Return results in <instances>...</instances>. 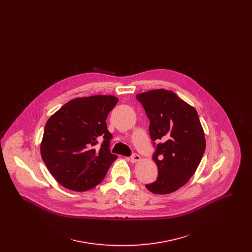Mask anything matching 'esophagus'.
<instances>
[{
	"label": "esophagus",
	"instance_id": "obj_1",
	"mask_svg": "<svg viewBox=\"0 0 252 252\" xmlns=\"http://www.w3.org/2000/svg\"><path fill=\"white\" fill-rule=\"evenodd\" d=\"M128 159H129L131 162L134 163V162H137V161H139V160L141 159V157L139 156L138 154H133V155H132V156L130 157Z\"/></svg>",
	"mask_w": 252,
	"mask_h": 252
}]
</instances>
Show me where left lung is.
Wrapping results in <instances>:
<instances>
[{
	"instance_id": "left-lung-1",
	"label": "left lung",
	"mask_w": 252,
	"mask_h": 252,
	"mask_svg": "<svg viewBox=\"0 0 252 252\" xmlns=\"http://www.w3.org/2000/svg\"><path fill=\"white\" fill-rule=\"evenodd\" d=\"M136 98L150 120L149 134L155 146L153 160L158 166L156 181L145 187L157 194L175 192L191 179L205 152L198 114L195 108L164 89L139 94Z\"/></svg>"
}]
</instances>
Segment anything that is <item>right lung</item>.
Returning <instances> with one entry per match:
<instances>
[{
	"label": "right lung",
	"instance_id": "1",
	"mask_svg": "<svg viewBox=\"0 0 252 252\" xmlns=\"http://www.w3.org/2000/svg\"><path fill=\"white\" fill-rule=\"evenodd\" d=\"M118 98L94 95L69 101L47 121L41 158L52 176L67 189L88 191L104 180L117 158L110 153L112 138L107 126ZM102 141L100 147L96 144Z\"/></svg>",
	"mask_w": 252,
	"mask_h": 252
}]
</instances>
